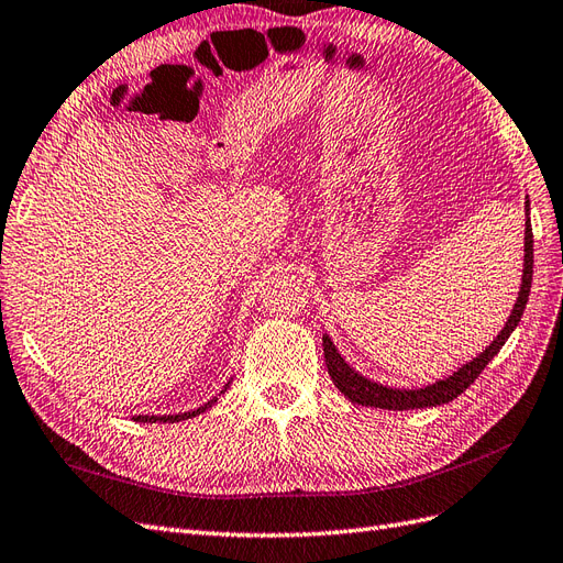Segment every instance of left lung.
<instances>
[{"instance_id":"1","label":"left lung","mask_w":563,"mask_h":563,"mask_svg":"<svg viewBox=\"0 0 563 563\" xmlns=\"http://www.w3.org/2000/svg\"><path fill=\"white\" fill-rule=\"evenodd\" d=\"M530 284H533V227H530V201L526 196V234H523V269H521V286H519V296H516L514 308L507 317L505 327L499 329L497 336L490 341V345H485L483 351L471 357L457 372H452L445 378H438V382L421 386V388H393L384 386L378 382H372V378L362 376L355 372L351 364L341 357L339 347L333 345L329 333L322 336L324 345V360H327V369L331 382L336 384V388L345 395L347 400L362 405V407H378V409H393V412H402V409H421V407H435V405H445L452 402L457 395H462L471 384L476 382L478 374L485 369L497 353L499 347L507 343L511 336V331L519 327L521 314L526 310V302L530 296Z\"/></svg>"}]
</instances>
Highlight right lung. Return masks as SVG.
Wrapping results in <instances>:
<instances>
[{"instance_id": "obj_1", "label": "right lung", "mask_w": 563, "mask_h": 563, "mask_svg": "<svg viewBox=\"0 0 563 563\" xmlns=\"http://www.w3.org/2000/svg\"><path fill=\"white\" fill-rule=\"evenodd\" d=\"M230 384L232 382H227L224 384V388L220 390V395L230 388ZM218 402V398H212V400H208L206 405H201V407H196V409H191V412H177V415H136V417H132L134 421H140V423H156V421H163V423H175V421H185V419H194V417H199V415H203L206 409H210L212 405Z\"/></svg>"}]
</instances>
